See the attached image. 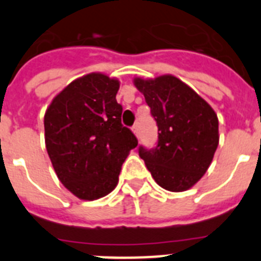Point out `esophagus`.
<instances>
[{
  "label": "esophagus",
  "instance_id": "obj_1",
  "mask_svg": "<svg viewBox=\"0 0 261 261\" xmlns=\"http://www.w3.org/2000/svg\"><path fill=\"white\" fill-rule=\"evenodd\" d=\"M132 130H133V133H135L136 136H138V126L137 125H133Z\"/></svg>",
  "mask_w": 261,
  "mask_h": 261
}]
</instances>
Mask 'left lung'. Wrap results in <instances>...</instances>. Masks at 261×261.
Instances as JSON below:
<instances>
[{
  "instance_id": "obj_1",
  "label": "left lung",
  "mask_w": 261,
  "mask_h": 261,
  "mask_svg": "<svg viewBox=\"0 0 261 261\" xmlns=\"http://www.w3.org/2000/svg\"><path fill=\"white\" fill-rule=\"evenodd\" d=\"M158 126L155 146L138 147V155L156 184L172 192L193 186L206 172L218 146V119L213 108L172 75L136 78Z\"/></svg>"
}]
</instances>
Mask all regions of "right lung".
<instances>
[{
    "label": "right lung",
    "mask_w": 261,
    "mask_h": 261,
    "mask_svg": "<svg viewBox=\"0 0 261 261\" xmlns=\"http://www.w3.org/2000/svg\"><path fill=\"white\" fill-rule=\"evenodd\" d=\"M119 81L91 73L53 99L44 116L45 147L60 181L82 200L116 187L129 151L138 141L121 124Z\"/></svg>",
    "instance_id": "right-lung-1"
}]
</instances>
